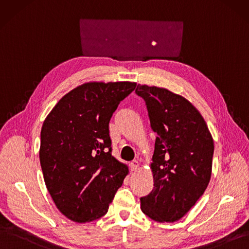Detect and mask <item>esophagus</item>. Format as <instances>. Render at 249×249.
Here are the masks:
<instances>
[{"mask_svg":"<svg viewBox=\"0 0 249 249\" xmlns=\"http://www.w3.org/2000/svg\"><path fill=\"white\" fill-rule=\"evenodd\" d=\"M139 167H140V162H139V161L134 160V161H132V162L130 163V168H131L132 171L137 170V169H139Z\"/></svg>","mask_w":249,"mask_h":249,"instance_id":"1","label":"esophagus"}]
</instances>
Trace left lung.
<instances>
[{
  "instance_id": "1",
  "label": "left lung",
  "mask_w": 249,
  "mask_h": 249,
  "mask_svg": "<svg viewBox=\"0 0 249 249\" xmlns=\"http://www.w3.org/2000/svg\"><path fill=\"white\" fill-rule=\"evenodd\" d=\"M157 133L150 165L154 188L141 198L142 213L157 223L178 222L203 195L214 144L205 120L188 99L166 88L137 85Z\"/></svg>"
}]
</instances>
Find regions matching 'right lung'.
I'll return each mask as SVG.
<instances>
[{"mask_svg": "<svg viewBox=\"0 0 249 249\" xmlns=\"http://www.w3.org/2000/svg\"><path fill=\"white\" fill-rule=\"evenodd\" d=\"M134 82H88L70 91L46 117L40 162L49 194L60 213L75 223L107 213L129 172L112 156L108 123Z\"/></svg>", "mask_w": 249, "mask_h": 249, "instance_id": "add662e5", "label": "right lung"}]
</instances>
